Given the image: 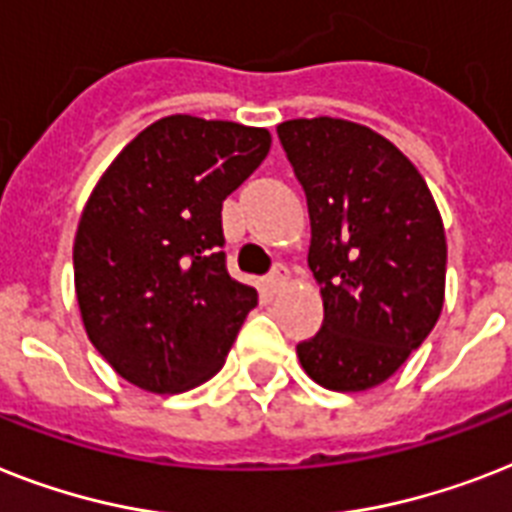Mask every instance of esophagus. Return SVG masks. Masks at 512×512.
<instances>
[{"mask_svg": "<svg viewBox=\"0 0 512 512\" xmlns=\"http://www.w3.org/2000/svg\"><path fill=\"white\" fill-rule=\"evenodd\" d=\"M286 278H289V270H286L284 265H276V268H273V273L265 278V284H268L270 292H281V289L286 286Z\"/></svg>", "mask_w": 512, "mask_h": 512, "instance_id": "34e87169", "label": "esophagus"}]
</instances>
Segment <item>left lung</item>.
I'll list each match as a JSON object with an SVG mask.
<instances>
[{
	"instance_id": "left-lung-1",
	"label": "left lung",
	"mask_w": 512,
	"mask_h": 512,
	"mask_svg": "<svg viewBox=\"0 0 512 512\" xmlns=\"http://www.w3.org/2000/svg\"><path fill=\"white\" fill-rule=\"evenodd\" d=\"M310 213L307 265L321 331L299 363L334 392H365L418 350L444 305L442 215L413 162L368 126L297 118L276 128Z\"/></svg>"
}]
</instances>
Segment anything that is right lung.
<instances>
[{
	"label": "right lung",
	"instance_id": "add662e5",
	"mask_svg": "<svg viewBox=\"0 0 512 512\" xmlns=\"http://www.w3.org/2000/svg\"><path fill=\"white\" fill-rule=\"evenodd\" d=\"M268 149L265 128L168 115L91 191L73 244L83 328L139 389L186 392L226 363L257 292L228 276L220 210Z\"/></svg>",
	"mask_w": 512,
	"mask_h": 512
}]
</instances>
